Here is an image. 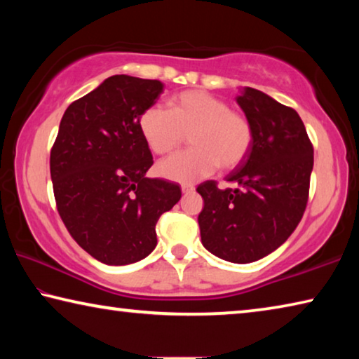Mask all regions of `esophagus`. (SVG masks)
<instances>
[{"instance_id": "obj_1", "label": "esophagus", "mask_w": 359, "mask_h": 359, "mask_svg": "<svg viewBox=\"0 0 359 359\" xmlns=\"http://www.w3.org/2000/svg\"><path fill=\"white\" fill-rule=\"evenodd\" d=\"M194 190L193 184H182V193H191Z\"/></svg>"}]
</instances>
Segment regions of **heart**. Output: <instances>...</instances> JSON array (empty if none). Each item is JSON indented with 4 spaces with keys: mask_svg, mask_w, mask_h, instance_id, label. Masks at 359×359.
I'll return each instance as SVG.
<instances>
[{
    "mask_svg": "<svg viewBox=\"0 0 359 359\" xmlns=\"http://www.w3.org/2000/svg\"><path fill=\"white\" fill-rule=\"evenodd\" d=\"M168 104L169 111L160 106L144 109L137 121L145 144L156 155L171 154L188 135L191 149L158 163L161 177L191 184L218 166L233 171L247 160L255 137L247 115L204 90L174 95Z\"/></svg>",
    "mask_w": 359,
    "mask_h": 359,
    "instance_id": "1",
    "label": "heart"
}]
</instances>
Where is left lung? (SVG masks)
I'll use <instances>...</instances> for the list:
<instances>
[{
	"label": "left lung",
	"mask_w": 359,
	"mask_h": 359,
	"mask_svg": "<svg viewBox=\"0 0 359 359\" xmlns=\"http://www.w3.org/2000/svg\"><path fill=\"white\" fill-rule=\"evenodd\" d=\"M238 102L253 126L247 160L220 190L215 180L196 191L204 199L198 217L203 245L231 263H252L280 247L306 210L313 145L294 109L245 87Z\"/></svg>",
	"instance_id": "obj_1"
}]
</instances>
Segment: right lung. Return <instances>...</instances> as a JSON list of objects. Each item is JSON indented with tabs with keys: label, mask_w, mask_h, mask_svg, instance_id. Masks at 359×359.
<instances>
[{
	"label": "right lung",
	"mask_w": 359,
	"mask_h": 359,
	"mask_svg": "<svg viewBox=\"0 0 359 359\" xmlns=\"http://www.w3.org/2000/svg\"><path fill=\"white\" fill-rule=\"evenodd\" d=\"M163 92L160 81L118 74L66 109L50 150L57 210L79 245L101 263L131 264L156 247V222L180 187L149 179L154 165L139 115Z\"/></svg>",
	"instance_id": "add662e5"
}]
</instances>
